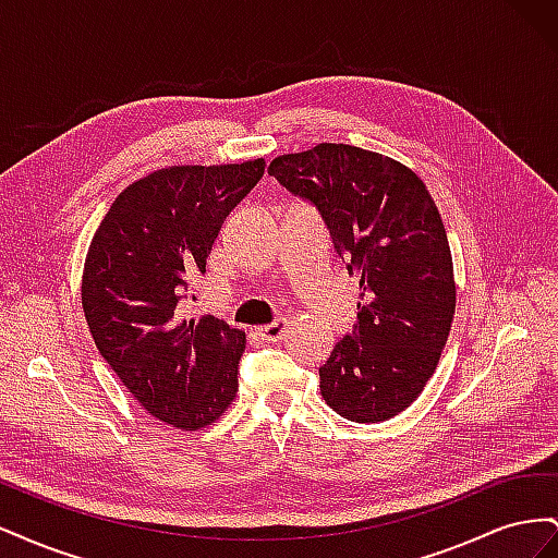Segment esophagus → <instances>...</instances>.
<instances>
[{
	"label": "esophagus",
	"mask_w": 558,
	"mask_h": 558,
	"mask_svg": "<svg viewBox=\"0 0 558 558\" xmlns=\"http://www.w3.org/2000/svg\"><path fill=\"white\" fill-rule=\"evenodd\" d=\"M286 326H289V324H286V318H275L272 324L260 326L258 332H260L263 340H267V342H279L281 335L286 332Z\"/></svg>",
	"instance_id": "34e87169"
}]
</instances>
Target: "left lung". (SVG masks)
<instances>
[{
  "mask_svg": "<svg viewBox=\"0 0 558 558\" xmlns=\"http://www.w3.org/2000/svg\"><path fill=\"white\" fill-rule=\"evenodd\" d=\"M312 199L349 275L361 277L356 332L318 367L320 396L356 424L404 412L440 363L456 312L445 223L416 172L349 144H316L267 167Z\"/></svg>",
  "mask_w": 558,
  "mask_h": 558,
  "instance_id": "obj_1",
  "label": "left lung"
}]
</instances>
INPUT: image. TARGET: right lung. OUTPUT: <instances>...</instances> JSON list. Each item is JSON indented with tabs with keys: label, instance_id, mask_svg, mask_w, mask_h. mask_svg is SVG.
<instances>
[{
	"label": "right lung",
	"instance_id": "1",
	"mask_svg": "<svg viewBox=\"0 0 558 558\" xmlns=\"http://www.w3.org/2000/svg\"><path fill=\"white\" fill-rule=\"evenodd\" d=\"M263 172L265 158L162 167L113 199L88 246L81 305L95 347L132 398L179 430L211 426L238 396L244 330L179 318L177 305Z\"/></svg>",
	"mask_w": 558,
	"mask_h": 558
}]
</instances>
